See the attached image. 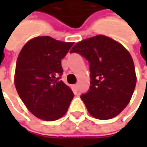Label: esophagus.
<instances>
[{"mask_svg":"<svg viewBox=\"0 0 147 147\" xmlns=\"http://www.w3.org/2000/svg\"><path fill=\"white\" fill-rule=\"evenodd\" d=\"M74 88L75 90H78V84H74Z\"/></svg>","mask_w":147,"mask_h":147,"instance_id":"1","label":"esophagus"}]
</instances>
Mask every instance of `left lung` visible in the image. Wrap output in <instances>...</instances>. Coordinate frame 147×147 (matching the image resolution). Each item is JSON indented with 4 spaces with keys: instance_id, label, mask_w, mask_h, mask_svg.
<instances>
[{
    "instance_id": "1",
    "label": "left lung",
    "mask_w": 147,
    "mask_h": 147,
    "mask_svg": "<svg viewBox=\"0 0 147 147\" xmlns=\"http://www.w3.org/2000/svg\"><path fill=\"white\" fill-rule=\"evenodd\" d=\"M88 59L91 86L81 96L91 115L101 120L120 114L132 98L137 82L133 59L121 43L96 35L76 43L71 49Z\"/></svg>"
}]
</instances>
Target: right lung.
Instances as JSON below:
<instances>
[{"instance_id": "obj_1", "label": "right lung", "mask_w": 147, "mask_h": 147, "mask_svg": "<svg viewBox=\"0 0 147 147\" xmlns=\"http://www.w3.org/2000/svg\"><path fill=\"white\" fill-rule=\"evenodd\" d=\"M74 42H64L49 36L29 40L20 51L14 72V85L27 109L45 121L65 115L74 95L59 78L61 59Z\"/></svg>"}]
</instances>
